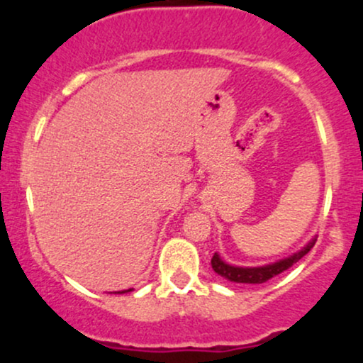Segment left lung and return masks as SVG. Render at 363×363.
I'll return each mask as SVG.
<instances>
[{
	"instance_id": "8db88e82",
	"label": "left lung",
	"mask_w": 363,
	"mask_h": 363,
	"mask_svg": "<svg viewBox=\"0 0 363 363\" xmlns=\"http://www.w3.org/2000/svg\"><path fill=\"white\" fill-rule=\"evenodd\" d=\"M315 240L318 239H312L311 242L302 249V251L295 252L294 256L286 257V259L273 262V264H268V266H259V268H239V266H230L220 259L218 254L215 252L213 257H211V268L215 269V273L222 274L223 278H227V280L235 281V283H264L272 280V278L277 277V274L283 273L285 269H289L290 266H294L297 261H301L302 257L306 256L312 247H314Z\"/></svg>"
}]
</instances>
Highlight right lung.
<instances>
[{"label": "right lung", "mask_w": 363, "mask_h": 363, "mask_svg": "<svg viewBox=\"0 0 363 363\" xmlns=\"http://www.w3.org/2000/svg\"><path fill=\"white\" fill-rule=\"evenodd\" d=\"M133 289H129V290H123V291H116V294H126V291H131Z\"/></svg>", "instance_id": "add662e5"}]
</instances>
